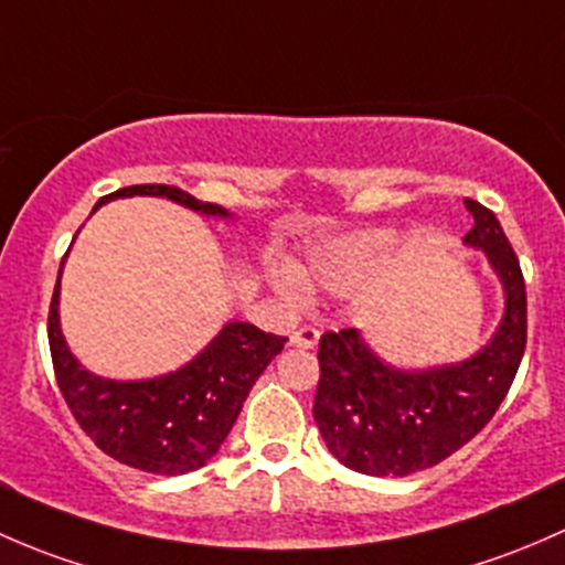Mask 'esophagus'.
Listing matches in <instances>:
<instances>
[{"label": "esophagus", "mask_w": 565, "mask_h": 565, "mask_svg": "<svg viewBox=\"0 0 565 565\" xmlns=\"http://www.w3.org/2000/svg\"><path fill=\"white\" fill-rule=\"evenodd\" d=\"M318 340H321V331H318L316 326H301V329H296L294 337H290V345L316 348Z\"/></svg>", "instance_id": "1"}]
</instances>
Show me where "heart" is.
Returning a JSON list of instances; mask_svg holds the SVG:
<instances>
[{
  "mask_svg": "<svg viewBox=\"0 0 565 565\" xmlns=\"http://www.w3.org/2000/svg\"><path fill=\"white\" fill-rule=\"evenodd\" d=\"M394 234L388 231H364V234L337 236L312 244L305 264L277 266L271 282L288 299H305L307 290H323L331 296H348L362 288L377 271V266L392 255Z\"/></svg>",
  "mask_w": 565,
  "mask_h": 565,
  "instance_id": "b5f03b06",
  "label": "heart"
}]
</instances>
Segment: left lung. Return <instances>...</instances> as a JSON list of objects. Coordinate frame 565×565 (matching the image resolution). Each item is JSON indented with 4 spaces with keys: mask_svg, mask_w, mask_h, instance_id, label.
Returning a JSON list of instances; mask_svg holds the SVG:
<instances>
[{
    "mask_svg": "<svg viewBox=\"0 0 565 565\" xmlns=\"http://www.w3.org/2000/svg\"><path fill=\"white\" fill-rule=\"evenodd\" d=\"M473 228L465 244L484 249L503 285L500 326L481 351L455 364L403 370L383 362L359 329L326 331L318 342L316 416L329 451L367 476H411L444 462L495 416L527 340V299L520 260L498 217L465 198Z\"/></svg>",
    "mask_w": 565,
    "mask_h": 565,
    "instance_id": "left-lung-1",
    "label": "left lung"
}]
</instances>
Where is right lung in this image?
Segmentation results:
<instances>
[{
	"label": "right lung",
	"mask_w": 565,
	"mask_h": 565,
	"mask_svg": "<svg viewBox=\"0 0 565 565\" xmlns=\"http://www.w3.org/2000/svg\"><path fill=\"white\" fill-rule=\"evenodd\" d=\"M154 195L206 217H234L217 203H203L171 184H136L97 201ZM95 206V209H97ZM67 258V255H65ZM65 266V260H62ZM49 312V345L56 383L75 422L108 457L160 476L203 468L228 438L249 388L282 351L288 337L266 334L258 326L231 321L184 367L143 381H114L81 367L60 323V285Z\"/></svg>",
	"instance_id": "right-lung-1"
}]
</instances>
